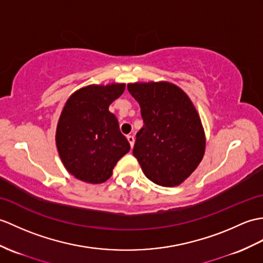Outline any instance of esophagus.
Instances as JSON below:
<instances>
[{"label":"esophagus","instance_id":"obj_1","mask_svg":"<svg viewBox=\"0 0 263 263\" xmlns=\"http://www.w3.org/2000/svg\"><path fill=\"white\" fill-rule=\"evenodd\" d=\"M126 139H127V141H129L131 148H133V145H134V137L133 136H127Z\"/></svg>","mask_w":263,"mask_h":263}]
</instances>
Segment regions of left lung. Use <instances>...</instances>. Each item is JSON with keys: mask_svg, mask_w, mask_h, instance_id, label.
<instances>
[{"mask_svg": "<svg viewBox=\"0 0 263 263\" xmlns=\"http://www.w3.org/2000/svg\"><path fill=\"white\" fill-rule=\"evenodd\" d=\"M143 119L133 156L145 177L163 187L180 185L197 168L205 152L199 115L184 90L168 82L127 85Z\"/></svg>", "mask_w": 263, "mask_h": 263, "instance_id": "1", "label": "left lung"}]
</instances>
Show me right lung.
<instances>
[{"mask_svg": "<svg viewBox=\"0 0 263 263\" xmlns=\"http://www.w3.org/2000/svg\"><path fill=\"white\" fill-rule=\"evenodd\" d=\"M125 84L89 85L67 100L56 131L58 154L67 172L89 184H102L130 151L118 119L108 111Z\"/></svg>", "mask_w": 263, "mask_h": 263, "instance_id": "1", "label": "right lung"}]
</instances>
